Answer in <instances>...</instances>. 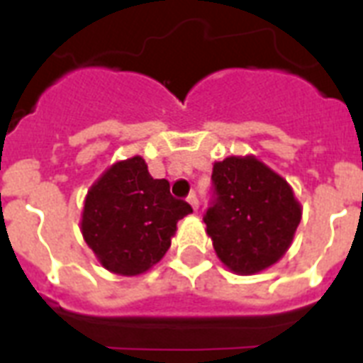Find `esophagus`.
<instances>
[{
    "label": "esophagus",
    "mask_w": 363,
    "mask_h": 363,
    "mask_svg": "<svg viewBox=\"0 0 363 363\" xmlns=\"http://www.w3.org/2000/svg\"><path fill=\"white\" fill-rule=\"evenodd\" d=\"M186 201L188 203H190V207H192L194 211H198V196H196V194H190V196H188L186 198Z\"/></svg>",
    "instance_id": "obj_1"
}]
</instances>
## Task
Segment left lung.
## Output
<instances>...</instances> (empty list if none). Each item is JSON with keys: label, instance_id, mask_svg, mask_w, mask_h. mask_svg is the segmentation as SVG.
<instances>
[{"label": "left lung", "instance_id": "obj_1", "mask_svg": "<svg viewBox=\"0 0 363 363\" xmlns=\"http://www.w3.org/2000/svg\"><path fill=\"white\" fill-rule=\"evenodd\" d=\"M216 199L203 216L228 269L256 275L286 254L301 222V203L284 177L254 154L213 164Z\"/></svg>", "mask_w": 363, "mask_h": 363}]
</instances>
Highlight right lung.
Wrapping results in <instances>:
<instances>
[{
    "instance_id": "add662e5",
    "label": "right lung",
    "mask_w": 363,
    "mask_h": 363,
    "mask_svg": "<svg viewBox=\"0 0 363 363\" xmlns=\"http://www.w3.org/2000/svg\"><path fill=\"white\" fill-rule=\"evenodd\" d=\"M192 213L169 194V182L152 179L141 156L109 165L88 188L81 233L111 273H147L169 250L177 222Z\"/></svg>"
}]
</instances>
